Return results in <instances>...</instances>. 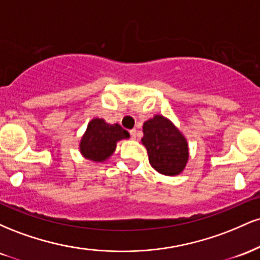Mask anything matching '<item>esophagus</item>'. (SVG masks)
<instances>
[{"instance_id": "esophagus-1", "label": "esophagus", "mask_w": 260, "mask_h": 260, "mask_svg": "<svg viewBox=\"0 0 260 260\" xmlns=\"http://www.w3.org/2000/svg\"><path fill=\"white\" fill-rule=\"evenodd\" d=\"M129 134H131V138L137 139V137H138V131H137V129L129 131Z\"/></svg>"}]
</instances>
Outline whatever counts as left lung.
<instances>
[{
    "label": "left lung",
    "mask_w": 260,
    "mask_h": 260,
    "mask_svg": "<svg viewBox=\"0 0 260 260\" xmlns=\"http://www.w3.org/2000/svg\"><path fill=\"white\" fill-rule=\"evenodd\" d=\"M142 144L148 151L151 168L161 175L177 176L183 172L189 159L186 137L174 122L155 115L143 124Z\"/></svg>",
    "instance_id": "obj_1"
}]
</instances>
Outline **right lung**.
Returning a JSON list of instances; mask_svg holds the SVG:
<instances>
[{
	"mask_svg": "<svg viewBox=\"0 0 260 260\" xmlns=\"http://www.w3.org/2000/svg\"><path fill=\"white\" fill-rule=\"evenodd\" d=\"M129 138V133L118 123L110 124L104 118L94 117L79 140V151L91 162H105L115 153L117 143Z\"/></svg>",
	"mask_w": 260,
	"mask_h": 260,
	"instance_id": "right-lung-1",
	"label": "right lung"
}]
</instances>
